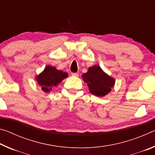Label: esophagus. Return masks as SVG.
<instances>
[{
	"instance_id": "34e87169",
	"label": "esophagus",
	"mask_w": 155,
	"mask_h": 155,
	"mask_svg": "<svg viewBox=\"0 0 155 155\" xmlns=\"http://www.w3.org/2000/svg\"><path fill=\"white\" fill-rule=\"evenodd\" d=\"M72 75L74 76V77H78V74L77 72H72Z\"/></svg>"
}]
</instances>
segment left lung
Wrapping results in <instances>:
<instances>
[{"instance_id":"obj_1","label":"left lung","mask_w":155,"mask_h":155,"mask_svg":"<svg viewBox=\"0 0 155 155\" xmlns=\"http://www.w3.org/2000/svg\"><path fill=\"white\" fill-rule=\"evenodd\" d=\"M82 77L87 83L90 92L96 96H105L111 91L115 84L114 78L105 74L99 65L90 68Z\"/></svg>"}]
</instances>
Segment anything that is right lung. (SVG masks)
Returning a JSON list of instances; mask_svg holds the SVG:
<instances>
[{
  "label": "right lung",
  "instance_id": "add662e5",
  "mask_svg": "<svg viewBox=\"0 0 155 155\" xmlns=\"http://www.w3.org/2000/svg\"><path fill=\"white\" fill-rule=\"evenodd\" d=\"M67 77L68 74L66 72L57 70L54 67L48 65L44 71L37 77L36 80L41 87L42 90L45 92H48L51 90L52 87L58 85Z\"/></svg>",
  "mask_w": 155,
  "mask_h": 155
}]
</instances>
